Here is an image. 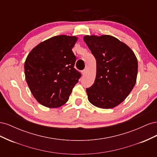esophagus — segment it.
Listing matches in <instances>:
<instances>
[{
  "instance_id": "obj_1",
  "label": "esophagus",
  "mask_w": 157,
  "mask_h": 157,
  "mask_svg": "<svg viewBox=\"0 0 157 157\" xmlns=\"http://www.w3.org/2000/svg\"><path fill=\"white\" fill-rule=\"evenodd\" d=\"M86 73H87V70H86V69H84V70L82 71V75H83V76L86 75Z\"/></svg>"
}]
</instances>
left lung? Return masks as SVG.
<instances>
[{
	"label": "left lung",
	"instance_id": "left-lung-1",
	"mask_svg": "<svg viewBox=\"0 0 157 157\" xmlns=\"http://www.w3.org/2000/svg\"><path fill=\"white\" fill-rule=\"evenodd\" d=\"M84 40L96 59V79L86 88L88 100L99 108L115 107L135 86L136 56L129 46L111 35H86Z\"/></svg>",
	"mask_w": 157,
	"mask_h": 157
}]
</instances>
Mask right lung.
Instances as JSON below:
<instances>
[{
  "instance_id": "add662e5",
  "label": "right lung",
  "mask_w": 157,
  "mask_h": 157,
  "mask_svg": "<svg viewBox=\"0 0 157 157\" xmlns=\"http://www.w3.org/2000/svg\"><path fill=\"white\" fill-rule=\"evenodd\" d=\"M78 38L58 35L36 46L24 65L26 82L36 101L49 108L61 107L68 101L81 77L74 68L72 48Z\"/></svg>"
}]
</instances>
